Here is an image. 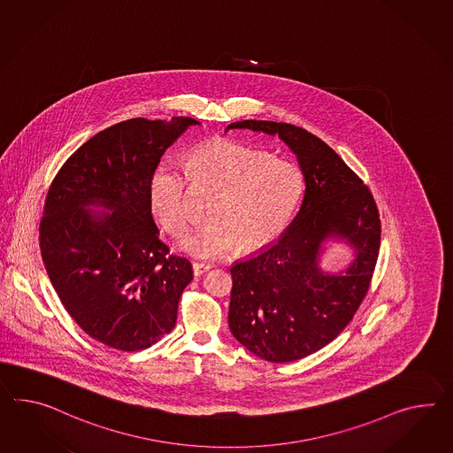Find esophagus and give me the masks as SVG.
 Instances as JSON below:
<instances>
[{"instance_id": "34e87169", "label": "esophagus", "mask_w": 453, "mask_h": 453, "mask_svg": "<svg viewBox=\"0 0 453 453\" xmlns=\"http://www.w3.org/2000/svg\"><path fill=\"white\" fill-rule=\"evenodd\" d=\"M192 269H194V274H196V276H202L203 273L209 271L210 266L209 265H203V263H197V261H196V263H192Z\"/></svg>"}]
</instances>
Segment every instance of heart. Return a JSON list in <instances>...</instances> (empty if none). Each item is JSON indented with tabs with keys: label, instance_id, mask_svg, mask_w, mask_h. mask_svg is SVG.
<instances>
[{
	"label": "heart",
	"instance_id": "b5f03b06",
	"mask_svg": "<svg viewBox=\"0 0 453 453\" xmlns=\"http://www.w3.org/2000/svg\"><path fill=\"white\" fill-rule=\"evenodd\" d=\"M188 180L219 192L210 207L211 221L182 242L186 253L203 259L221 257L234 246L255 253L276 242L303 196L297 164L234 141L207 142L188 152L186 169L163 161L152 171L151 209L173 234L186 233L194 221Z\"/></svg>",
	"mask_w": 453,
	"mask_h": 453
}]
</instances>
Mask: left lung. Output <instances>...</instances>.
Here are the masks:
<instances>
[{"instance_id":"obj_1","label":"left lung","mask_w":453,"mask_h":453,"mask_svg":"<svg viewBox=\"0 0 453 453\" xmlns=\"http://www.w3.org/2000/svg\"><path fill=\"white\" fill-rule=\"evenodd\" d=\"M228 129L279 136L297 156L305 180L301 209L278 242L230 269L228 325L263 360H301L342 334L370 289L381 243L378 207L360 177L312 133L256 119ZM330 237L356 250L342 273H325L318 265L321 243Z\"/></svg>"}]
</instances>
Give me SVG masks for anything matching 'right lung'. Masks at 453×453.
<instances>
[{
    "label": "right lung",
    "mask_w": 453,
    "mask_h": 453,
    "mask_svg": "<svg viewBox=\"0 0 453 453\" xmlns=\"http://www.w3.org/2000/svg\"><path fill=\"white\" fill-rule=\"evenodd\" d=\"M192 125L121 121L81 144L49 187L39 225L47 274L70 317L110 349H150L169 334L194 278L190 261L159 240L150 202L152 171Z\"/></svg>",
    "instance_id": "1"
}]
</instances>
